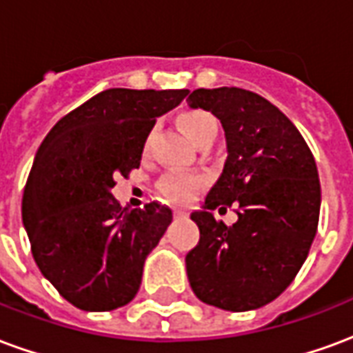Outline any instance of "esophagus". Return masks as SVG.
I'll list each match as a JSON object with an SVG mask.
<instances>
[{
	"instance_id": "1",
	"label": "esophagus",
	"mask_w": 353,
	"mask_h": 353,
	"mask_svg": "<svg viewBox=\"0 0 353 353\" xmlns=\"http://www.w3.org/2000/svg\"><path fill=\"white\" fill-rule=\"evenodd\" d=\"M174 217H176V219H181V217H187V214H185V212H179V210H176V212H174Z\"/></svg>"
}]
</instances>
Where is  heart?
<instances>
[{"mask_svg": "<svg viewBox=\"0 0 353 353\" xmlns=\"http://www.w3.org/2000/svg\"><path fill=\"white\" fill-rule=\"evenodd\" d=\"M179 124L187 134V138L191 139L196 145L200 139L206 138L208 134H217V121L214 115H210L208 111H187L179 117ZM204 185V179L200 176H189V174H168L159 181V191L166 200L183 204L196 194L200 187Z\"/></svg>", "mask_w": 353, "mask_h": 353, "instance_id": "1", "label": "heart"}]
</instances>
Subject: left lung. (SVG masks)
<instances>
[{
  "instance_id": "8db88e82",
  "label": "left lung",
  "mask_w": 353,
  "mask_h": 353,
  "mask_svg": "<svg viewBox=\"0 0 353 353\" xmlns=\"http://www.w3.org/2000/svg\"><path fill=\"white\" fill-rule=\"evenodd\" d=\"M189 108L221 121L227 161L191 219L200 229L185 257L202 303L221 310L261 308L280 296L308 257L321 206L318 168L295 124L244 88H196ZM239 208L232 228L215 222L217 205Z\"/></svg>"
}]
</instances>
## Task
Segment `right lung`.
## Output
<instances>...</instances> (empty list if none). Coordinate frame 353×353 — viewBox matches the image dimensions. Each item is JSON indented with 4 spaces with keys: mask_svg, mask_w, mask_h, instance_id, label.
Masks as SVG:
<instances>
[{
    "mask_svg": "<svg viewBox=\"0 0 353 353\" xmlns=\"http://www.w3.org/2000/svg\"><path fill=\"white\" fill-rule=\"evenodd\" d=\"M187 92L103 90L62 117L35 153L22 223L43 276L81 310H115L138 293L172 210L159 202L121 208L113 177L138 168L157 117Z\"/></svg>",
    "mask_w": 353,
    "mask_h": 353,
    "instance_id": "right-lung-1",
    "label": "right lung"
}]
</instances>
